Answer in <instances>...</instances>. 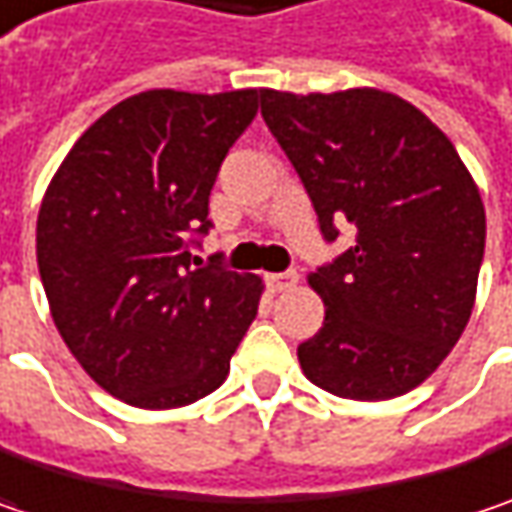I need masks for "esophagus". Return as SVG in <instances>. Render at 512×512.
Returning <instances> with one entry per match:
<instances>
[{
    "instance_id": "1",
    "label": "esophagus",
    "mask_w": 512,
    "mask_h": 512,
    "mask_svg": "<svg viewBox=\"0 0 512 512\" xmlns=\"http://www.w3.org/2000/svg\"><path fill=\"white\" fill-rule=\"evenodd\" d=\"M266 284L272 292H286L298 284V272H278V275H266Z\"/></svg>"
}]
</instances>
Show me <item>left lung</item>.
Wrapping results in <instances>:
<instances>
[{"mask_svg": "<svg viewBox=\"0 0 512 512\" xmlns=\"http://www.w3.org/2000/svg\"><path fill=\"white\" fill-rule=\"evenodd\" d=\"M260 115L313 199L318 226L356 243L307 281L324 324L304 376L345 400L408 394L458 345L475 307L487 217L452 141L400 95L260 89Z\"/></svg>", "mask_w": 512, "mask_h": 512, "instance_id": "left-lung-1", "label": "left lung"}]
</instances>
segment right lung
Listing matches in <instances>:
<instances>
[{
  "mask_svg": "<svg viewBox=\"0 0 512 512\" xmlns=\"http://www.w3.org/2000/svg\"><path fill=\"white\" fill-rule=\"evenodd\" d=\"M257 89L133 95L77 138L37 217V266L57 333L127 406H191L226 382L257 316L260 275L194 269L208 196Z\"/></svg>",
  "mask_w": 512,
  "mask_h": 512,
  "instance_id": "right-lung-1",
  "label": "right lung"
}]
</instances>
